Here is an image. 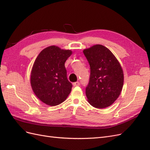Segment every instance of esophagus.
<instances>
[{
    "mask_svg": "<svg viewBox=\"0 0 150 150\" xmlns=\"http://www.w3.org/2000/svg\"><path fill=\"white\" fill-rule=\"evenodd\" d=\"M72 84H73L74 86H79L80 85V83L79 82H76V83H74Z\"/></svg>",
    "mask_w": 150,
    "mask_h": 150,
    "instance_id": "1",
    "label": "esophagus"
}]
</instances>
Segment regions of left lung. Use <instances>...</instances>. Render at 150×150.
Wrapping results in <instances>:
<instances>
[{
  "mask_svg": "<svg viewBox=\"0 0 150 150\" xmlns=\"http://www.w3.org/2000/svg\"><path fill=\"white\" fill-rule=\"evenodd\" d=\"M89 63L91 75L86 94L89 103L96 108L110 106L120 95L124 74L120 62L110 49L96 44L83 50Z\"/></svg>",
  "mask_w": 150,
  "mask_h": 150,
  "instance_id": "1",
  "label": "left lung"
}]
</instances>
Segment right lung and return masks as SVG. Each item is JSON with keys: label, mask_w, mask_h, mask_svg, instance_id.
I'll return each instance as SVG.
<instances>
[{"label": "right lung", "mask_w": 150, "mask_h": 150, "mask_svg": "<svg viewBox=\"0 0 150 150\" xmlns=\"http://www.w3.org/2000/svg\"><path fill=\"white\" fill-rule=\"evenodd\" d=\"M72 52L51 46L40 52L32 68L30 85L35 95L47 105L54 106L64 102L71 91L65 62Z\"/></svg>", "instance_id": "obj_1"}]
</instances>
